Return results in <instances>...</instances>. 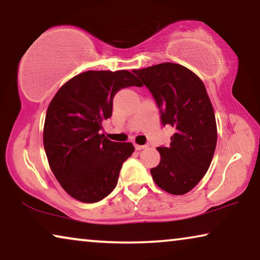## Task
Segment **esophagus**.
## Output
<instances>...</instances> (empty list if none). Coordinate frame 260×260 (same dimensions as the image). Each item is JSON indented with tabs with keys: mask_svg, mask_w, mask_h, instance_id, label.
I'll use <instances>...</instances> for the list:
<instances>
[{
	"mask_svg": "<svg viewBox=\"0 0 260 260\" xmlns=\"http://www.w3.org/2000/svg\"><path fill=\"white\" fill-rule=\"evenodd\" d=\"M134 147H135V149H137V150H141V149L147 148V147H148V145H137V143H135Z\"/></svg>",
	"mask_w": 260,
	"mask_h": 260,
	"instance_id": "obj_1",
	"label": "esophagus"
}]
</instances>
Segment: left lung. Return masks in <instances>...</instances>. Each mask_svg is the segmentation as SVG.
<instances>
[{
    "label": "left lung",
    "instance_id": "obj_1",
    "mask_svg": "<svg viewBox=\"0 0 260 260\" xmlns=\"http://www.w3.org/2000/svg\"><path fill=\"white\" fill-rule=\"evenodd\" d=\"M133 72L153 94L162 125L175 128L170 146L157 147L161 160L150 174L162 190L183 195L210 167L217 143L214 107L203 81L180 64L162 63Z\"/></svg>",
    "mask_w": 260,
    "mask_h": 260
}]
</instances>
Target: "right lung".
Instances as JSON below:
<instances>
[{
	"label": "right lung",
	"instance_id": "1",
	"mask_svg": "<svg viewBox=\"0 0 260 260\" xmlns=\"http://www.w3.org/2000/svg\"><path fill=\"white\" fill-rule=\"evenodd\" d=\"M129 86L142 84L127 70L83 72L58 90L46 111L43 143L50 168L61 188L80 202L110 195L134 152L131 142H113L100 134L115 93Z\"/></svg>",
	"mask_w": 260,
	"mask_h": 260
}]
</instances>
